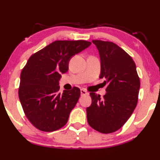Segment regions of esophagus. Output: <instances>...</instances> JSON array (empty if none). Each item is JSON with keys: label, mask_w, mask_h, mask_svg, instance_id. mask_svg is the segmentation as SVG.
<instances>
[{"label": "esophagus", "mask_w": 160, "mask_h": 160, "mask_svg": "<svg viewBox=\"0 0 160 160\" xmlns=\"http://www.w3.org/2000/svg\"><path fill=\"white\" fill-rule=\"evenodd\" d=\"M80 93H81V96H85V95H86V94H88L87 91H85V90H83V89L80 90Z\"/></svg>", "instance_id": "34e87169"}]
</instances>
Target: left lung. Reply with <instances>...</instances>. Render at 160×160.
I'll use <instances>...</instances> for the list:
<instances>
[{
	"label": "left lung",
	"instance_id": "1",
	"mask_svg": "<svg viewBox=\"0 0 160 160\" xmlns=\"http://www.w3.org/2000/svg\"><path fill=\"white\" fill-rule=\"evenodd\" d=\"M101 59L99 78H104L107 93H91L92 103L86 109L87 120L94 130L111 133L122 128L137 105L140 79L134 61L118 45L109 41L92 40Z\"/></svg>",
	"mask_w": 160,
	"mask_h": 160
}]
</instances>
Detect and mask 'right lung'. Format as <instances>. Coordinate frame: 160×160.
Returning <instances> with one entry per match:
<instances>
[{
  "mask_svg": "<svg viewBox=\"0 0 160 160\" xmlns=\"http://www.w3.org/2000/svg\"><path fill=\"white\" fill-rule=\"evenodd\" d=\"M91 44L86 40H56L32 54L21 72L19 98L29 121L38 130L62 128L80 96V90L58 93V80L74 55Z\"/></svg>",
  "mask_w": 160,
  "mask_h": 160,
  "instance_id": "1",
  "label": "right lung"
}]
</instances>
